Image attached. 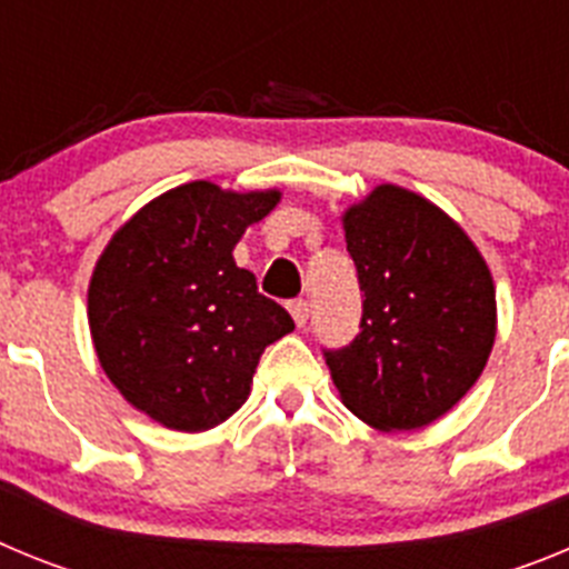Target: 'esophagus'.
<instances>
[{"label":"esophagus","mask_w":569,"mask_h":569,"mask_svg":"<svg viewBox=\"0 0 569 569\" xmlns=\"http://www.w3.org/2000/svg\"><path fill=\"white\" fill-rule=\"evenodd\" d=\"M288 310H290V316H293V321H296V325H299V328H305V325H308V316H310L308 301H305V299H293L288 305Z\"/></svg>","instance_id":"obj_1"}]
</instances>
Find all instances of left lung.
Here are the masks:
<instances>
[{
    "label": "left lung",
    "mask_w": 569,
    "mask_h": 569,
    "mask_svg": "<svg viewBox=\"0 0 569 569\" xmlns=\"http://www.w3.org/2000/svg\"><path fill=\"white\" fill-rule=\"evenodd\" d=\"M365 290L361 333L328 350L341 401L399 433L433 425L479 381L496 341V284L481 250L425 196L379 184L341 213Z\"/></svg>",
    "instance_id": "obj_1"
}]
</instances>
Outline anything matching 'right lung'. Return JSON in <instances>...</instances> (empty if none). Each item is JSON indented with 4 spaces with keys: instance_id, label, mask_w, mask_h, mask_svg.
I'll return each mask as SVG.
<instances>
[{
    "instance_id": "1",
    "label": "right lung",
    "mask_w": 569,
    "mask_h": 569,
    "mask_svg": "<svg viewBox=\"0 0 569 569\" xmlns=\"http://www.w3.org/2000/svg\"><path fill=\"white\" fill-rule=\"evenodd\" d=\"M281 190L188 182L110 236L88 284V325L110 385L179 433L222 425L250 396L264 347L296 328L233 261Z\"/></svg>"
}]
</instances>
